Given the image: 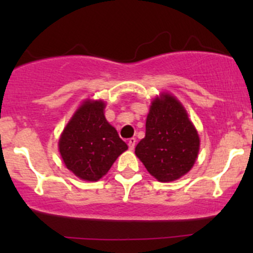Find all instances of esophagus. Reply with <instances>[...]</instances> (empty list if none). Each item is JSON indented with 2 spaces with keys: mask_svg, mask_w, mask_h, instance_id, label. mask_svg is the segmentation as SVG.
I'll return each instance as SVG.
<instances>
[{
  "mask_svg": "<svg viewBox=\"0 0 253 253\" xmlns=\"http://www.w3.org/2000/svg\"><path fill=\"white\" fill-rule=\"evenodd\" d=\"M135 143H136V139L135 138H129L128 139V147H129V150L134 149Z\"/></svg>",
  "mask_w": 253,
  "mask_h": 253,
  "instance_id": "esophagus-1",
  "label": "esophagus"
}]
</instances>
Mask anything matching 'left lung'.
<instances>
[{
    "mask_svg": "<svg viewBox=\"0 0 253 253\" xmlns=\"http://www.w3.org/2000/svg\"><path fill=\"white\" fill-rule=\"evenodd\" d=\"M200 139L187 112L175 97L164 94L153 100L146 119L145 138L135 155L159 182L175 181L193 168Z\"/></svg>",
    "mask_w": 253,
    "mask_h": 253,
    "instance_id": "left-lung-1",
    "label": "left lung"
}]
</instances>
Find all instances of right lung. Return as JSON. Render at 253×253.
Wrapping results in <instances>:
<instances>
[{"label": "right lung", "instance_id": "1", "mask_svg": "<svg viewBox=\"0 0 253 253\" xmlns=\"http://www.w3.org/2000/svg\"><path fill=\"white\" fill-rule=\"evenodd\" d=\"M102 101H85L64 128L59 152L66 168L85 181H98L128 146L103 114Z\"/></svg>", "mask_w": 253, "mask_h": 253}]
</instances>
